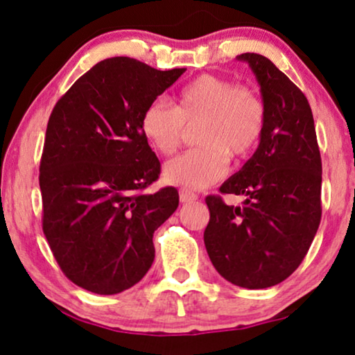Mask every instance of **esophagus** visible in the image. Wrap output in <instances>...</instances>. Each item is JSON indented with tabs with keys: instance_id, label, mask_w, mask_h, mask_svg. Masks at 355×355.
Here are the masks:
<instances>
[{
	"instance_id": "1",
	"label": "esophagus",
	"mask_w": 355,
	"mask_h": 355,
	"mask_svg": "<svg viewBox=\"0 0 355 355\" xmlns=\"http://www.w3.org/2000/svg\"><path fill=\"white\" fill-rule=\"evenodd\" d=\"M179 198H181L182 203H189L197 200V193L187 191V189H181V191H179Z\"/></svg>"
}]
</instances>
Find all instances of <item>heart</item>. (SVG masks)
<instances>
[{
  "mask_svg": "<svg viewBox=\"0 0 355 355\" xmlns=\"http://www.w3.org/2000/svg\"><path fill=\"white\" fill-rule=\"evenodd\" d=\"M196 123V142L200 145L171 159L164 166V179L203 189L226 173L227 155L245 158L259 147L266 113L255 92L225 77L202 74L182 85L171 105L155 100L145 106L139 128L150 148L169 157L181 145L186 125Z\"/></svg>",
  "mask_w": 355,
  "mask_h": 355,
  "instance_id": "heart-1",
  "label": "heart"
}]
</instances>
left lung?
<instances>
[{
	"instance_id": "obj_1",
	"label": "left lung",
	"mask_w": 355,
	"mask_h": 355,
	"mask_svg": "<svg viewBox=\"0 0 355 355\" xmlns=\"http://www.w3.org/2000/svg\"><path fill=\"white\" fill-rule=\"evenodd\" d=\"M260 84L266 113L259 148L220 193L244 195L241 207L205 198L203 241L213 266L230 283L265 289L284 281L307 255L322 220V157L302 90L268 58L237 56Z\"/></svg>"
}]
</instances>
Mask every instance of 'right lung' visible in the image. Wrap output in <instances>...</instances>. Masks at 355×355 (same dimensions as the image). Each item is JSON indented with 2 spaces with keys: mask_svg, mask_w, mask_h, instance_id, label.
<instances>
[{
  "mask_svg": "<svg viewBox=\"0 0 355 355\" xmlns=\"http://www.w3.org/2000/svg\"><path fill=\"white\" fill-rule=\"evenodd\" d=\"M184 71L110 58L51 111L38 176L42 227L66 278L90 293L118 294L139 283L153 263V232L179 205L176 187L145 192L162 164L139 121Z\"/></svg>",
  "mask_w": 355,
  "mask_h": 355,
  "instance_id": "1",
  "label": "right lung"
}]
</instances>
